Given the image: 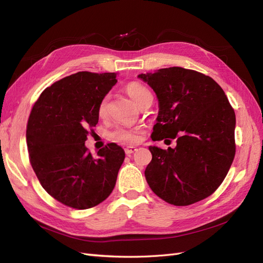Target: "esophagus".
Segmentation results:
<instances>
[{
    "mask_svg": "<svg viewBox=\"0 0 263 263\" xmlns=\"http://www.w3.org/2000/svg\"><path fill=\"white\" fill-rule=\"evenodd\" d=\"M137 150V148L135 147V146H128V147H126L125 148V153H126V155L128 156V155H132V154H134L135 151Z\"/></svg>",
    "mask_w": 263,
    "mask_h": 263,
    "instance_id": "34e87169",
    "label": "esophagus"
}]
</instances>
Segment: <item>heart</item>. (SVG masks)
<instances>
[{"mask_svg":"<svg viewBox=\"0 0 263 263\" xmlns=\"http://www.w3.org/2000/svg\"><path fill=\"white\" fill-rule=\"evenodd\" d=\"M125 90L127 94L140 106L148 100L153 99V94L145 85L138 82H130L126 85ZM108 112V97L103 98L98 106V114L100 117H105ZM112 138L119 142H137L139 140V130L134 128H125V127H117L112 133Z\"/></svg>","mask_w":263,"mask_h":263,"instance_id":"1","label":"heart"}]
</instances>
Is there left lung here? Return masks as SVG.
Wrapping results in <instances>:
<instances>
[{
	"instance_id": "8db88e82",
	"label": "left lung",
	"mask_w": 263,
	"mask_h": 263,
	"mask_svg": "<svg viewBox=\"0 0 263 263\" xmlns=\"http://www.w3.org/2000/svg\"><path fill=\"white\" fill-rule=\"evenodd\" d=\"M138 78L159 101L151 139H177L174 148L149 147L153 159L145 177L150 189L176 206L209 197L224 181L236 153V116L225 92L211 77L181 67Z\"/></svg>"
}]
</instances>
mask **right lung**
<instances>
[{"label":"right lung","mask_w":263,"mask_h":263,"mask_svg":"<svg viewBox=\"0 0 263 263\" xmlns=\"http://www.w3.org/2000/svg\"><path fill=\"white\" fill-rule=\"evenodd\" d=\"M116 82V73L81 71L46 87L31 108L26 129L30 164L46 192L69 208H94L116 184L123 148L107 144L95 158L84 145L99 122L101 100Z\"/></svg>","instance_id":"1"}]
</instances>
